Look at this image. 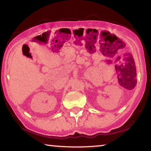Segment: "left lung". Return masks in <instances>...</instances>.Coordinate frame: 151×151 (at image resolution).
<instances>
[{
  "label": "left lung",
  "mask_w": 151,
  "mask_h": 151,
  "mask_svg": "<svg viewBox=\"0 0 151 151\" xmlns=\"http://www.w3.org/2000/svg\"><path fill=\"white\" fill-rule=\"evenodd\" d=\"M119 54L120 51H117V53L115 55ZM129 53L130 54L131 57V62L129 64L124 65L122 68V75L119 76L122 78V80H123V83H124L126 86H129L132 84L135 85L137 83V73H136V67L135 64V61H134L133 57L132 55L130 53ZM116 68V67H115ZM121 79V78H120Z\"/></svg>",
  "instance_id": "1"
}]
</instances>
